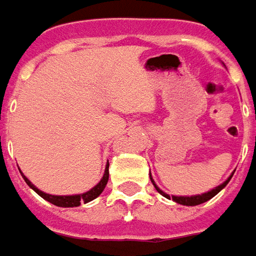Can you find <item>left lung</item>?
Returning <instances> with one entry per match:
<instances>
[{"instance_id": "8db88e82", "label": "left lung", "mask_w": 256, "mask_h": 256, "mask_svg": "<svg viewBox=\"0 0 256 256\" xmlns=\"http://www.w3.org/2000/svg\"><path fill=\"white\" fill-rule=\"evenodd\" d=\"M235 172V171H234ZM234 172H232L231 175L228 176V180L226 181H224L221 185H218V186H215V188H212L211 191L208 192H204L201 195H191V196H176V195H168L166 192H164L162 190H160V186L154 182L152 180V175H151V172H150V178H151V181H152L154 186H155V190L160 192L162 196L165 198H168V200H172L174 202H176V204H180V205H186V206H195V205H200V204H204V202L210 201L211 198H214L216 194L220 191H222L225 186H226V184L231 181L232 175H234Z\"/></svg>"}]
</instances>
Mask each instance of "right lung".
I'll use <instances>...</instances> for the list:
<instances>
[{
    "label": "right lung",
    "instance_id": "obj_1",
    "mask_svg": "<svg viewBox=\"0 0 256 256\" xmlns=\"http://www.w3.org/2000/svg\"><path fill=\"white\" fill-rule=\"evenodd\" d=\"M108 168H110V164H106V165H105V172H104L102 178H101V181L98 182L94 188H91L90 191L84 192V194H76V195H51V194H45V192H42L41 190H38L34 184L25 176L22 172L21 171L20 172H21V175H22L24 181L26 182V185H28L31 190H34V191L36 192L41 198H44L45 201L51 202V204H54V205H56V206L72 208V206H80L81 204L91 202L92 200H95L96 196H100V195L102 194L104 188H105V185H106V182H108V178H110V171H108Z\"/></svg>",
    "mask_w": 256,
    "mask_h": 256
}]
</instances>
